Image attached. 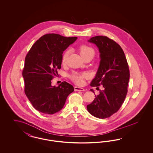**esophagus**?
<instances>
[{"label": "esophagus", "mask_w": 153, "mask_h": 153, "mask_svg": "<svg viewBox=\"0 0 153 153\" xmlns=\"http://www.w3.org/2000/svg\"><path fill=\"white\" fill-rule=\"evenodd\" d=\"M74 91H84V89L83 88L74 87Z\"/></svg>", "instance_id": "34e87169"}]
</instances>
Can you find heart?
I'll list each match as a JSON object with an SVG mask.
<instances>
[{"mask_svg":"<svg viewBox=\"0 0 153 153\" xmlns=\"http://www.w3.org/2000/svg\"><path fill=\"white\" fill-rule=\"evenodd\" d=\"M79 51L80 52L81 57L83 58L88 56L89 54H94V49L86 45H80L79 48ZM68 54H69V51H66L63 54L62 57V63L65 62L66 59L68 57ZM85 78H87V74L85 73L79 74V73H74L71 76V80H72L74 83L79 85L82 83L83 80Z\"/></svg>","mask_w":153,"mask_h":153,"instance_id":"obj_1","label":"heart"}]
</instances>
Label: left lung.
<instances>
[{
  "label": "left lung",
  "instance_id": "obj_1",
  "mask_svg": "<svg viewBox=\"0 0 153 153\" xmlns=\"http://www.w3.org/2000/svg\"><path fill=\"white\" fill-rule=\"evenodd\" d=\"M88 42L97 46L101 59L91 86L102 85V90H100L99 95H95L94 100L87 108L92 115L105 119L117 112L125 100L130 79L129 68L122 48L114 40L99 36L91 38Z\"/></svg>",
  "mask_w": 153,
  "mask_h": 153
}]
</instances>
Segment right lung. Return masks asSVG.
I'll list each match as a JSON object with an SVG mask.
<instances>
[{"label": "right lung", "instance_id": "add662e5", "mask_svg": "<svg viewBox=\"0 0 153 153\" xmlns=\"http://www.w3.org/2000/svg\"><path fill=\"white\" fill-rule=\"evenodd\" d=\"M57 34H47L38 39L27 53L22 76L25 93L37 111L54 114L62 109L68 95L74 91L66 81L58 87L51 85V80L58 76L63 51L77 39Z\"/></svg>", "mask_w": 153, "mask_h": 153}]
</instances>
